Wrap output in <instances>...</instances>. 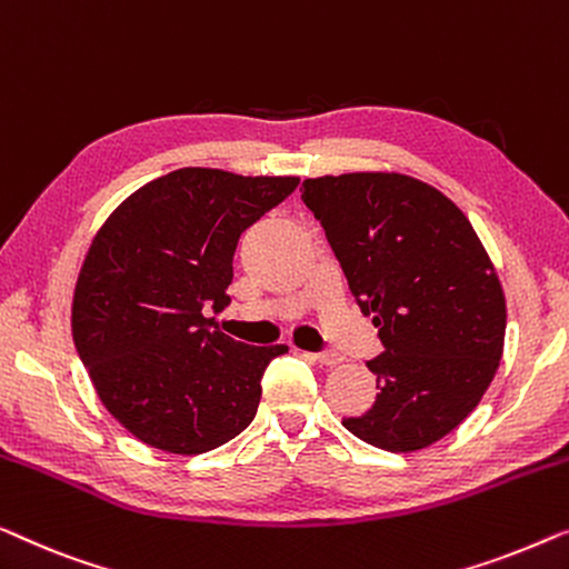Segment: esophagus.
I'll list each match as a JSON object with an SVG mask.
<instances>
[{
    "mask_svg": "<svg viewBox=\"0 0 569 569\" xmlns=\"http://www.w3.org/2000/svg\"><path fill=\"white\" fill-rule=\"evenodd\" d=\"M315 358L325 366H335V363L342 361V356L338 353V350H322V353H315Z\"/></svg>",
    "mask_w": 569,
    "mask_h": 569,
    "instance_id": "1",
    "label": "esophagus"
}]
</instances>
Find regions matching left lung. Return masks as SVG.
Instances as JSON below:
<instances>
[{"instance_id": "left-lung-1", "label": "left lung", "mask_w": 569, "mask_h": 569, "mask_svg": "<svg viewBox=\"0 0 569 569\" xmlns=\"http://www.w3.org/2000/svg\"><path fill=\"white\" fill-rule=\"evenodd\" d=\"M301 201L383 346L366 361L376 402L342 426L395 453L441 441L479 405L506 340V296L469 219L397 172L303 180Z\"/></svg>"}]
</instances>
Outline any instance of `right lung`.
<instances>
[{
    "label": "right lung",
    "instance_id": "add662e5",
    "mask_svg": "<svg viewBox=\"0 0 569 569\" xmlns=\"http://www.w3.org/2000/svg\"><path fill=\"white\" fill-rule=\"evenodd\" d=\"M299 178L186 167L136 190L92 239L74 288L71 335L108 412L151 448L206 453L258 412L262 373L286 346L216 330L234 250Z\"/></svg>",
    "mask_w": 569,
    "mask_h": 569
}]
</instances>
